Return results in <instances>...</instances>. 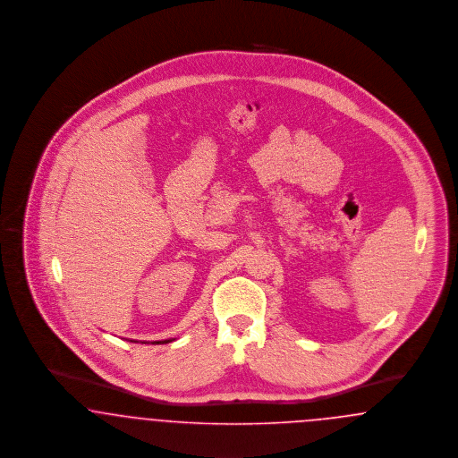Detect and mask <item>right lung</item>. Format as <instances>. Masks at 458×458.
Masks as SVG:
<instances>
[{
	"instance_id": "1",
	"label": "right lung",
	"mask_w": 458,
	"mask_h": 458,
	"mask_svg": "<svg viewBox=\"0 0 458 458\" xmlns=\"http://www.w3.org/2000/svg\"><path fill=\"white\" fill-rule=\"evenodd\" d=\"M167 342H173V340H162V342H152V344H167Z\"/></svg>"
}]
</instances>
